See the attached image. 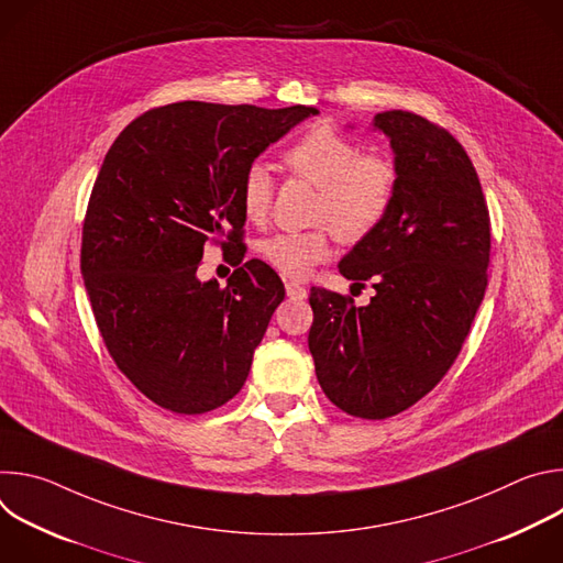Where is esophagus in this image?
Listing matches in <instances>:
<instances>
[{"mask_svg": "<svg viewBox=\"0 0 563 563\" xmlns=\"http://www.w3.org/2000/svg\"><path fill=\"white\" fill-rule=\"evenodd\" d=\"M285 291H287L289 298H298V300L307 298V289H305L302 285L294 283V280H287V283H285Z\"/></svg>", "mask_w": 563, "mask_h": 563, "instance_id": "esophagus-1", "label": "esophagus"}]
</instances>
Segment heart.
<instances>
[{
	"label": "heart",
	"mask_w": 563,
	"mask_h": 563,
	"mask_svg": "<svg viewBox=\"0 0 563 563\" xmlns=\"http://www.w3.org/2000/svg\"><path fill=\"white\" fill-rule=\"evenodd\" d=\"M285 167L318 187L313 220L325 222L307 231H280L265 238L258 252L278 274L305 278L328 261L332 231L343 243H361L389 218L400 176L389 157L363 153V146L334 126L305 131L283 155ZM274 205V178L263 165H252L240 183L243 216L263 224Z\"/></svg>",
	"instance_id": "obj_1"
}]
</instances>
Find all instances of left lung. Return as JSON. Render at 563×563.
Returning a JSON list of instances; mask_svg holds the SVG:
<instances>
[{
  "label": "left lung",
  "mask_w": 563,
  "mask_h": 563,
  "mask_svg": "<svg viewBox=\"0 0 563 563\" xmlns=\"http://www.w3.org/2000/svg\"><path fill=\"white\" fill-rule=\"evenodd\" d=\"M374 126L391 142L398 196L339 272L376 294L356 307L311 287L309 352L336 408L380 421L412 408L456 361L488 287L490 211L448 129L410 111L378 113Z\"/></svg>",
  "instance_id": "obj_1"
}]
</instances>
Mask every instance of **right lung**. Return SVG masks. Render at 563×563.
<instances>
[{
    "label": "right lung",
    "mask_w": 563,
    "mask_h": 563,
    "mask_svg": "<svg viewBox=\"0 0 563 563\" xmlns=\"http://www.w3.org/2000/svg\"><path fill=\"white\" fill-rule=\"evenodd\" d=\"M316 113L189 100L144 111L111 144L79 269L111 358L155 406L205 415L245 385L285 287L269 265L245 261L240 183ZM207 244L236 267L227 288L197 280Z\"/></svg>",
    "instance_id": "1"
}]
</instances>
